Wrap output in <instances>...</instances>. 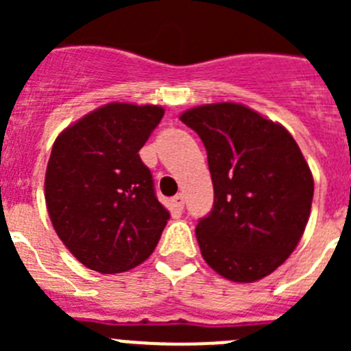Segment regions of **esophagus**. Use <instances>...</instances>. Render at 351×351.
Here are the masks:
<instances>
[{"mask_svg": "<svg viewBox=\"0 0 351 351\" xmlns=\"http://www.w3.org/2000/svg\"><path fill=\"white\" fill-rule=\"evenodd\" d=\"M172 206L176 207V209H179V210L184 209V197H182L181 193L176 195V197L172 198Z\"/></svg>", "mask_w": 351, "mask_h": 351, "instance_id": "obj_1", "label": "esophagus"}]
</instances>
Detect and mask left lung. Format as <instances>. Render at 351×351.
<instances>
[{"instance_id":"1","label":"left lung","mask_w":351,"mask_h":351,"mask_svg":"<svg viewBox=\"0 0 351 351\" xmlns=\"http://www.w3.org/2000/svg\"><path fill=\"white\" fill-rule=\"evenodd\" d=\"M207 151L214 206L198 221L210 269L253 283L295 250L311 213V170L287 128L243 104H209L181 114Z\"/></svg>"}]
</instances>
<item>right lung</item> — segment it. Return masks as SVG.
<instances>
[{
	"label": "right lung",
	"mask_w": 351,
	"mask_h": 351,
	"mask_svg": "<svg viewBox=\"0 0 351 351\" xmlns=\"http://www.w3.org/2000/svg\"><path fill=\"white\" fill-rule=\"evenodd\" d=\"M165 110L112 101L58 135L45 204L58 237L82 265L117 274L149 258L169 210L158 202L138 151Z\"/></svg>",
	"instance_id": "obj_1"
}]
</instances>
